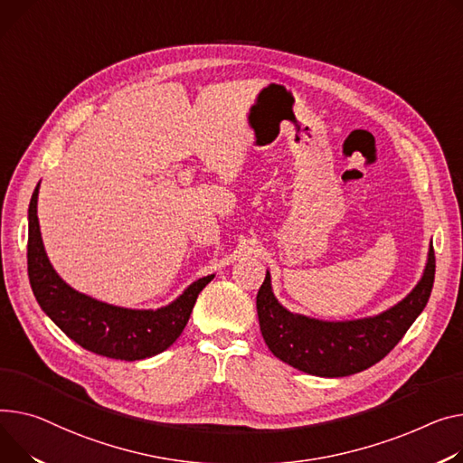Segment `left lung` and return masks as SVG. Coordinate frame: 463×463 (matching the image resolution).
<instances>
[{
    "instance_id": "left-lung-1",
    "label": "left lung",
    "mask_w": 463,
    "mask_h": 463,
    "mask_svg": "<svg viewBox=\"0 0 463 463\" xmlns=\"http://www.w3.org/2000/svg\"><path fill=\"white\" fill-rule=\"evenodd\" d=\"M436 255L430 245L422 279L392 309L363 320L320 322L292 315L275 299L269 271L257 294V313L271 354L301 373L341 378L382 361L422 313L434 287Z\"/></svg>"
}]
</instances>
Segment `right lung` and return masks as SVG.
I'll return each mask as SVG.
<instances>
[{
  "label": "right lung",
  "mask_w": 463,
  "mask_h": 463,
  "mask_svg": "<svg viewBox=\"0 0 463 463\" xmlns=\"http://www.w3.org/2000/svg\"><path fill=\"white\" fill-rule=\"evenodd\" d=\"M39 186L29 203L27 273L43 311L81 348L111 359L137 361L167 350L186 327L201 290L213 275L195 281L176 301L158 311H132L72 290L52 268L37 218Z\"/></svg>",
  "instance_id": "right-lung-1"
}]
</instances>
